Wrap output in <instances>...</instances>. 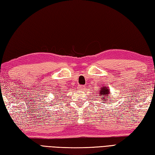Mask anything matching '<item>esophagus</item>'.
<instances>
[{
	"label": "esophagus",
	"instance_id": "obj_1",
	"mask_svg": "<svg viewBox=\"0 0 155 155\" xmlns=\"http://www.w3.org/2000/svg\"><path fill=\"white\" fill-rule=\"evenodd\" d=\"M78 88V89H80V90H81V91L84 90V87H83V86H79Z\"/></svg>",
	"mask_w": 155,
	"mask_h": 155
}]
</instances>
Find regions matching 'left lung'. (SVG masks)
Returning <instances> with one entry per match:
<instances>
[{
    "label": "left lung",
    "instance_id": "8db88e82",
    "mask_svg": "<svg viewBox=\"0 0 155 155\" xmlns=\"http://www.w3.org/2000/svg\"><path fill=\"white\" fill-rule=\"evenodd\" d=\"M102 88V90L101 91V93H100L101 94H103V95H101V97H102V98H104V99L107 101L106 98L108 97L107 94H108V92H109V90H108V88H106L105 87H104L103 88Z\"/></svg>",
    "mask_w": 155,
    "mask_h": 155
}]
</instances>
